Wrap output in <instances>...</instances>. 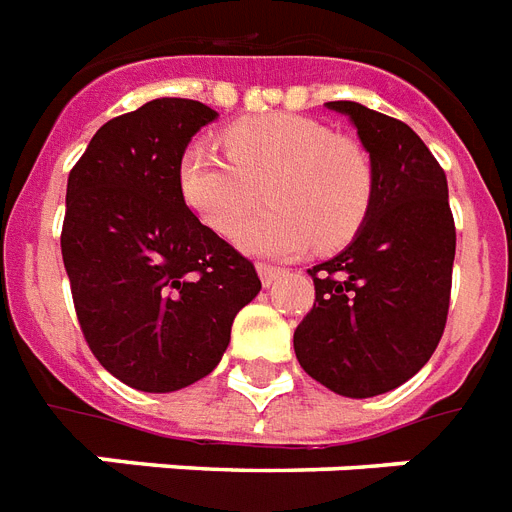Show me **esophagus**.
Instances as JSON below:
<instances>
[{"label":"esophagus","mask_w":512,"mask_h":512,"mask_svg":"<svg viewBox=\"0 0 512 512\" xmlns=\"http://www.w3.org/2000/svg\"><path fill=\"white\" fill-rule=\"evenodd\" d=\"M257 273H260V279H263V284L265 287H271L273 281L279 279L281 273V268H276V265H268V263H257Z\"/></svg>","instance_id":"34e87169"}]
</instances>
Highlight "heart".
<instances>
[{
	"instance_id": "heart-1",
	"label": "heart",
	"mask_w": 512,
	"mask_h": 512,
	"mask_svg": "<svg viewBox=\"0 0 512 512\" xmlns=\"http://www.w3.org/2000/svg\"><path fill=\"white\" fill-rule=\"evenodd\" d=\"M220 154L209 143L185 146L177 188L185 207L212 231L231 236L269 185L274 209L236 233L252 255H300L313 241L340 247L364 223L374 172L356 140L297 114H265L231 124Z\"/></svg>"
}]
</instances>
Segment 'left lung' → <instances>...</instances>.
I'll list each match as a JSON object with an SVG mask.
<instances>
[{
    "mask_svg": "<svg viewBox=\"0 0 512 512\" xmlns=\"http://www.w3.org/2000/svg\"><path fill=\"white\" fill-rule=\"evenodd\" d=\"M327 108L356 127L374 188L353 241L308 271L316 303L295 353L329 390L372 398L420 372L444 335L457 233L444 170L409 124L353 100Z\"/></svg>",
    "mask_w": 512,
    "mask_h": 512,
    "instance_id": "left-lung-1",
    "label": "left lung"
}]
</instances>
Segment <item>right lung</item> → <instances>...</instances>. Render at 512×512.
Instances as JSON below:
<instances>
[{
    "instance_id": "right-lung-1",
    "label": "right lung",
    "mask_w": 512,
    "mask_h": 512,
    "mask_svg": "<svg viewBox=\"0 0 512 512\" xmlns=\"http://www.w3.org/2000/svg\"><path fill=\"white\" fill-rule=\"evenodd\" d=\"M217 111L156 98L95 132L68 175L63 265L79 327L130 388L172 393L223 358L255 265L185 207L177 162Z\"/></svg>"
}]
</instances>
